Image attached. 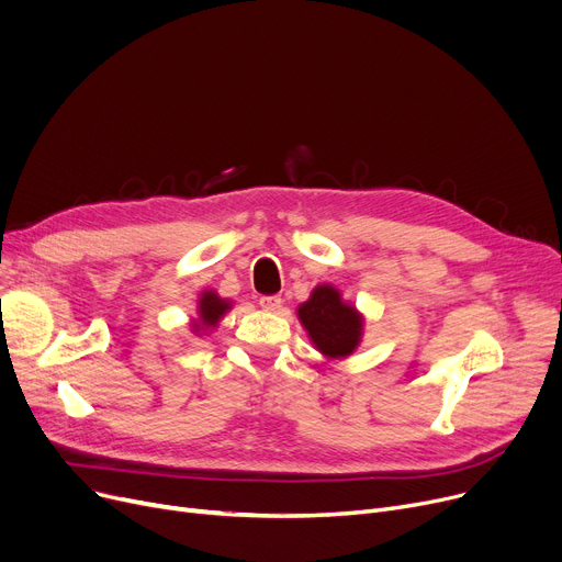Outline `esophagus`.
<instances>
[{
	"mask_svg": "<svg viewBox=\"0 0 562 562\" xmlns=\"http://www.w3.org/2000/svg\"><path fill=\"white\" fill-rule=\"evenodd\" d=\"M259 305H261V310H266V312H278V310L282 307V299H280V296H261V299H259Z\"/></svg>",
	"mask_w": 562,
	"mask_h": 562,
	"instance_id": "34e87169",
	"label": "esophagus"
}]
</instances>
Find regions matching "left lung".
I'll return each instance as SVG.
<instances>
[{
	"label": "left lung",
	"mask_w": 562,
	"mask_h": 562,
	"mask_svg": "<svg viewBox=\"0 0 562 562\" xmlns=\"http://www.w3.org/2000/svg\"><path fill=\"white\" fill-rule=\"evenodd\" d=\"M299 318L323 356L346 358L360 344L362 316L330 284L312 291V299L299 307Z\"/></svg>",
	"instance_id": "obj_1"
}]
</instances>
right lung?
<instances>
[{
    "label": "right lung",
    "instance_id": "add662e5",
    "mask_svg": "<svg viewBox=\"0 0 562 562\" xmlns=\"http://www.w3.org/2000/svg\"><path fill=\"white\" fill-rule=\"evenodd\" d=\"M229 310V303L218 299L214 291H204L200 299V321L202 326H216V321Z\"/></svg>",
    "mask_w": 562,
    "mask_h": 562
}]
</instances>
